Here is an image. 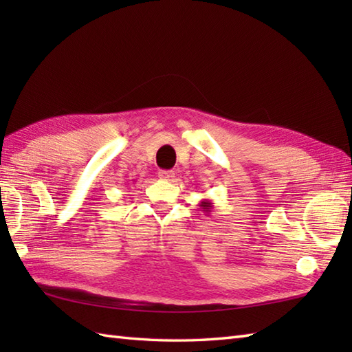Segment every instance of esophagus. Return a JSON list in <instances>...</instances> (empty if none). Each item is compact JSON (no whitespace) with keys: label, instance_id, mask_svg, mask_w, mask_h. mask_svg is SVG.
<instances>
[{"label":"esophagus","instance_id":"obj_1","mask_svg":"<svg viewBox=\"0 0 352 352\" xmlns=\"http://www.w3.org/2000/svg\"><path fill=\"white\" fill-rule=\"evenodd\" d=\"M159 177L162 178V180H172V178L175 177V174H174V170H160L159 172Z\"/></svg>","mask_w":352,"mask_h":352}]
</instances>
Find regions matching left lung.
<instances>
[{
    "instance_id": "obj_1",
    "label": "left lung",
    "mask_w": 352,
    "mask_h": 352,
    "mask_svg": "<svg viewBox=\"0 0 352 352\" xmlns=\"http://www.w3.org/2000/svg\"><path fill=\"white\" fill-rule=\"evenodd\" d=\"M213 204H214V203H213V201H212V199H208V198H207V199H201V201H199V204H198V206L201 207V212H203V213H206V214L208 216V214H210V213H212V210H213Z\"/></svg>"
}]
</instances>
